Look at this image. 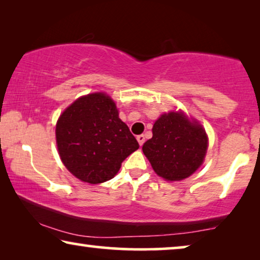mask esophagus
Instances as JSON below:
<instances>
[{
	"label": "esophagus",
	"instance_id": "esophagus-1",
	"mask_svg": "<svg viewBox=\"0 0 260 260\" xmlns=\"http://www.w3.org/2000/svg\"><path fill=\"white\" fill-rule=\"evenodd\" d=\"M136 139H138V142H139L140 146L142 147L143 143H144V141H146V138H144V135H142V134L138 135V136H136Z\"/></svg>",
	"mask_w": 260,
	"mask_h": 260
}]
</instances>
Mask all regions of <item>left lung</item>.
<instances>
[{
  "label": "left lung",
  "mask_w": 260,
  "mask_h": 260,
  "mask_svg": "<svg viewBox=\"0 0 260 260\" xmlns=\"http://www.w3.org/2000/svg\"><path fill=\"white\" fill-rule=\"evenodd\" d=\"M208 143L205 129L197 120L188 119L182 111H171L155 121L152 138L142 150L157 175L180 181L203 164Z\"/></svg>",
  "instance_id": "obj_1"
}]
</instances>
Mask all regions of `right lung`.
I'll return each instance as SVG.
<instances>
[{"mask_svg": "<svg viewBox=\"0 0 260 260\" xmlns=\"http://www.w3.org/2000/svg\"><path fill=\"white\" fill-rule=\"evenodd\" d=\"M56 143L65 167L91 184L112 179L125 158L139 149L105 93L81 96L64 110L56 124Z\"/></svg>", "mask_w": 260, "mask_h": 260, "instance_id": "1", "label": "right lung"}]
</instances>
